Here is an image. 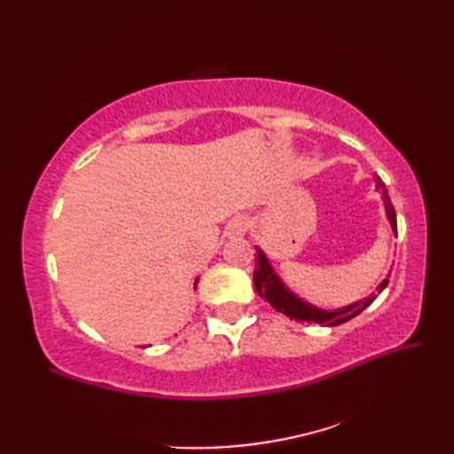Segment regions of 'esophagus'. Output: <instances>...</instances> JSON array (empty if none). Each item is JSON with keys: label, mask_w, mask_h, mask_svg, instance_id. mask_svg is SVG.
<instances>
[{"label": "esophagus", "mask_w": 454, "mask_h": 454, "mask_svg": "<svg viewBox=\"0 0 454 454\" xmlns=\"http://www.w3.org/2000/svg\"><path fill=\"white\" fill-rule=\"evenodd\" d=\"M247 226H249V220H247L246 216H236V218H232V220H230V224H228L230 236H232V238L244 236Z\"/></svg>", "instance_id": "esophagus-1"}]
</instances>
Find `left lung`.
Listing matches in <instances>:
<instances>
[{"label": "left lung", "mask_w": 454, "mask_h": 454, "mask_svg": "<svg viewBox=\"0 0 454 454\" xmlns=\"http://www.w3.org/2000/svg\"><path fill=\"white\" fill-rule=\"evenodd\" d=\"M376 187L384 189L382 179L376 176ZM384 207H387V215L390 218V224L394 228V232H398V224H396V210H394V205L390 202L387 191H384ZM254 285L255 291L259 293V296L265 298V301L271 304L277 312H283L285 316L291 317V320H298V322H310V324H322V325H340L345 324L351 317L359 316L366 306H371L374 302L376 294H371L364 301L356 302L353 306L341 308V310L335 312H325L320 310V308L310 306L302 302L301 298H296L294 294H291L283 286V283L278 281V277L273 273L271 265H269L267 257L262 254V249H257L255 255V271H254ZM388 285V278H384L382 285L376 288V293H382L384 288Z\"/></svg>", "instance_id": "left-lung-1"}]
</instances>
